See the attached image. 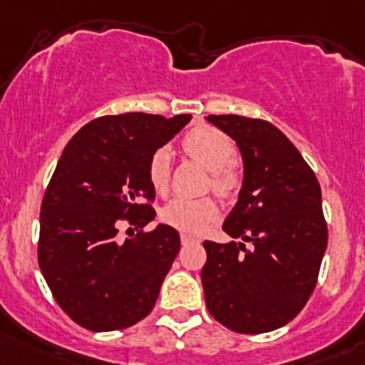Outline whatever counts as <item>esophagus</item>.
I'll return each mask as SVG.
<instances>
[{"label":"esophagus","instance_id":"34e87169","mask_svg":"<svg viewBox=\"0 0 365 365\" xmlns=\"http://www.w3.org/2000/svg\"><path fill=\"white\" fill-rule=\"evenodd\" d=\"M180 239H182V244H183V246H189V244H195V242H199L197 239L192 237V235H189V234H182V237H180Z\"/></svg>","mask_w":365,"mask_h":365}]
</instances>
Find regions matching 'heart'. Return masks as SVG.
<instances>
[{
    "label": "heart",
    "instance_id": "heart-1",
    "mask_svg": "<svg viewBox=\"0 0 365 365\" xmlns=\"http://www.w3.org/2000/svg\"><path fill=\"white\" fill-rule=\"evenodd\" d=\"M187 154L211 171V187L223 197L235 194L241 185V171L235 159V143L228 135L211 126H197L182 140ZM171 173V154L166 147L158 149L149 161V180L158 192L168 189ZM215 199L175 197L161 211V220L185 234H201L218 218Z\"/></svg>",
    "mask_w": 365,
    "mask_h": 365
}]
</instances>
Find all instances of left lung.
Segmentation results:
<instances>
[{
    "mask_svg": "<svg viewBox=\"0 0 365 365\" xmlns=\"http://www.w3.org/2000/svg\"><path fill=\"white\" fill-rule=\"evenodd\" d=\"M206 119L241 150L242 189L223 230L250 242H202L206 307L220 324L241 334L279 329L307 305L326 253L319 180L272 123L235 114Z\"/></svg>",
    "mask_w": 365,
    "mask_h": 365,
    "instance_id": "1",
    "label": "left lung"
}]
</instances>
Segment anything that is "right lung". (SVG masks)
<instances>
[{
    "label": "right lung",
    "mask_w": 365,
    "mask_h": 365,
    "mask_svg": "<svg viewBox=\"0 0 365 365\" xmlns=\"http://www.w3.org/2000/svg\"><path fill=\"white\" fill-rule=\"evenodd\" d=\"M190 118L103 115L85 124L60 155L41 202L38 262L60 308L85 329H124L155 305L180 234L163 223L142 230L155 216L149 161ZM142 197L150 202L140 203ZM121 221L140 232L121 242Z\"/></svg>",
    "instance_id": "right-lung-1"
}]
</instances>
